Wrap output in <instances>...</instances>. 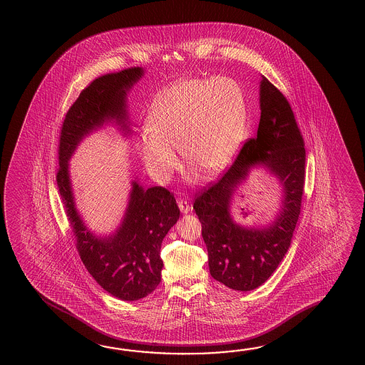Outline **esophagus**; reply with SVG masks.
Here are the masks:
<instances>
[{
  "label": "esophagus",
  "mask_w": 365,
  "mask_h": 365,
  "mask_svg": "<svg viewBox=\"0 0 365 365\" xmlns=\"http://www.w3.org/2000/svg\"><path fill=\"white\" fill-rule=\"evenodd\" d=\"M179 209L182 214H187V212H190L192 211V206L189 205V202L185 201V200H179Z\"/></svg>",
  "instance_id": "34e87169"
}]
</instances>
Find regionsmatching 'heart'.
I'll use <instances>...</instances> for the list:
<instances>
[{"label":"heart","instance_id":"obj_1","mask_svg":"<svg viewBox=\"0 0 365 365\" xmlns=\"http://www.w3.org/2000/svg\"><path fill=\"white\" fill-rule=\"evenodd\" d=\"M248 126L244 90L230 77L182 79L167 87L148 112L138 153L148 173L167 181L186 163L206 173L222 171L240 148Z\"/></svg>","mask_w":365,"mask_h":365}]
</instances>
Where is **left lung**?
I'll use <instances>...</instances> for the list:
<instances>
[{"mask_svg": "<svg viewBox=\"0 0 365 365\" xmlns=\"http://www.w3.org/2000/svg\"><path fill=\"white\" fill-rule=\"evenodd\" d=\"M261 118L257 137L241 148L232 167L197 197L193 209L202 223L210 274L235 291H252L277 270L291 245L300 214L305 148L294 112L275 86L259 83ZM255 168H264L282 186L280 209L266 225L242 226L232 215V195Z\"/></svg>", "mask_w": 365, "mask_h": 365, "instance_id": "1", "label": "left lung"}]
</instances>
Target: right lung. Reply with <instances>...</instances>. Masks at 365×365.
<instances>
[{
	"instance_id": "right-lung-1",
	"label": "right lung",
	"mask_w": 365,
	"mask_h": 365,
	"mask_svg": "<svg viewBox=\"0 0 365 365\" xmlns=\"http://www.w3.org/2000/svg\"><path fill=\"white\" fill-rule=\"evenodd\" d=\"M143 76V68H132L96 78L68 110L58 146L57 186L81 259L101 288L124 302L146 297L160 283L162 242L180 217L176 200L162 186L145 189L135 178L120 225L96 235L78 211L69 162L79 143L104 126L130 138L128 93Z\"/></svg>"
}]
</instances>
